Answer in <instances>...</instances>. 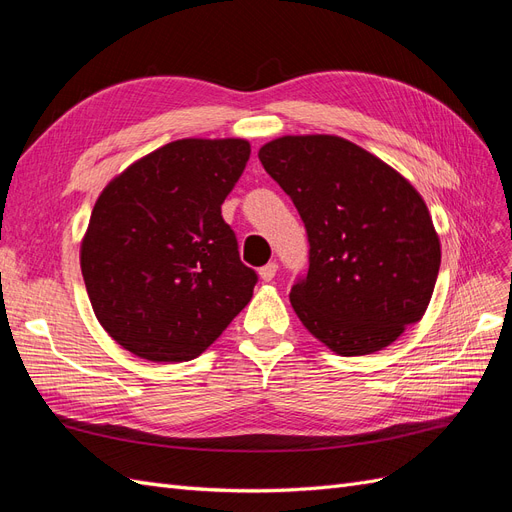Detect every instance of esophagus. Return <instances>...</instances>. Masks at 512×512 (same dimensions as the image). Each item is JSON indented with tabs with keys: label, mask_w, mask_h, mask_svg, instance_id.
I'll return each instance as SVG.
<instances>
[{
	"label": "esophagus",
	"mask_w": 512,
	"mask_h": 512,
	"mask_svg": "<svg viewBox=\"0 0 512 512\" xmlns=\"http://www.w3.org/2000/svg\"><path fill=\"white\" fill-rule=\"evenodd\" d=\"M275 273H277V265H275V262H269V265H265V267H262V269L258 271L262 282H271L273 277H275Z\"/></svg>",
	"instance_id": "obj_1"
}]
</instances>
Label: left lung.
Instances as JSON below:
<instances>
[{
    "label": "left lung",
    "mask_w": 512,
    "mask_h": 512,
    "mask_svg": "<svg viewBox=\"0 0 512 512\" xmlns=\"http://www.w3.org/2000/svg\"><path fill=\"white\" fill-rule=\"evenodd\" d=\"M258 158L307 230L309 269L290 290L303 327L339 356L391 346L425 316L440 271L423 196L335 134L280 136Z\"/></svg>",
    "instance_id": "1"
}]
</instances>
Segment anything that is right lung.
Listing matches in <instances>:
<instances>
[{
  "instance_id": "obj_1",
  "label": "right lung",
  "mask_w": 512,
  "mask_h": 512,
  "mask_svg": "<svg viewBox=\"0 0 512 512\" xmlns=\"http://www.w3.org/2000/svg\"><path fill=\"white\" fill-rule=\"evenodd\" d=\"M245 138H181L132 162L100 192L81 271L104 331L156 363L192 361L250 303L222 203L250 160Z\"/></svg>"
}]
</instances>
